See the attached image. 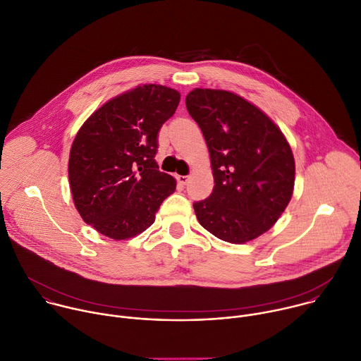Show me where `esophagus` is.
Instances as JSON below:
<instances>
[{"label": "esophagus", "instance_id": "1", "mask_svg": "<svg viewBox=\"0 0 361 361\" xmlns=\"http://www.w3.org/2000/svg\"><path fill=\"white\" fill-rule=\"evenodd\" d=\"M190 177L188 176H177V181L181 184V185H185L188 183Z\"/></svg>", "mask_w": 361, "mask_h": 361}]
</instances>
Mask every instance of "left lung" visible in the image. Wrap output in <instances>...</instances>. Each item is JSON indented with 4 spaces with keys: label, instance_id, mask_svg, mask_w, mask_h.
<instances>
[{
    "label": "left lung",
    "instance_id": "1",
    "mask_svg": "<svg viewBox=\"0 0 361 361\" xmlns=\"http://www.w3.org/2000/svg\"><path fill=\"white\" fill-rule=\"evenodd\" d=\"M188 114L207 142L214 188L192 204L200 224L241 244L271 228L294 188V157L280 128L251 102L223 90L195 88Z\"/></svg>",
    "mask_w": 361,
    "mask_h": 361
}]
</instances>
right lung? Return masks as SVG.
Wrapping results in <instances>:
<instances>
[{"mask_svg":"<svg viewBox=\"0 0 361 361\" xmlns=\"http://www.w3.org/2000/svg\"><path fill=\"white\" fill-rule=\"evenodd\" d=\"M180 92L138 85L98 109L70 151L68 177L75 209L98 233L131 238L148 228L176 180L154 160L159 131L173 117Z\"/></svg>","mask_w":361,"mask_h":361,"instance_id":"right-lung-1","label":"right lung"}]
</instances>
